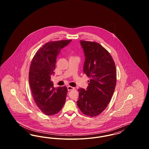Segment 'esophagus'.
<instances>
[{"label": "esophagus", "instance_id": "34e87169", "mask_svg": "<svg viewBox=\"0 0 149 149\" xmlns=\"http://www.w3.org/2000/svg\"><path fill=\"white\" fill-rule=\"evenodd\" d=\"M74 89H75V88L72 87L71 86H68V91H70L71 90H74Z\"/></svg>", "mask_w": 149, "mask_h": 149}]
</instances>
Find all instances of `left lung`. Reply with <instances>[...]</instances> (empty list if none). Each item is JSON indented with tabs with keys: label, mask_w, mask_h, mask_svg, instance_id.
<instances>
[{
	"label": "left lung",
	"mask_w": 149,
	"mask_h": 149,
	"mask_svg": "<svg viewBox=\"0 0 149 149\" xmlns=\"http://www.w3.org/2000/svg\"><path fill=\"white\" fill-rule=\"evenodd\" d=\"M85 60L84 73L89 78L86 90L78 89L77 102L82 113L96 117L108 106L116 85V65L109 52L99 43L80 41Z\"/></svg>",
	"instance_id": "left-lung-1"
}]
</instances>
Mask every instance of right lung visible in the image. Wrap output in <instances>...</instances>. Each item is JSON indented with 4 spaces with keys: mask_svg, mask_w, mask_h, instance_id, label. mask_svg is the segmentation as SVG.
I'll return each instance as SVG.
<instances>
[{
    "mask_svg": "<svg viewBox=\"0 0 149 149\" xmlns=\"http://www.w3.org/2000/svg\"><path fill=\"white\" fill-rule=\"evenodd\" d=\"M71 41L60 40L46 43L36 52L29 71V83L33 97L43 113H57L64 106L68 93L66 86L54 87L51 77L54 73L57 57Z\"/></svg>",
    "mask_w": 149,
    "mask_h": 149,
    "instance_id": "obj_1",
    "label": "right lung"
}]
</instances>
